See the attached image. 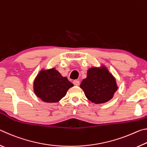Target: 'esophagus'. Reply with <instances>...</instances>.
<instances>
[{"label": "esophagus", "instance_id": "1", "mask_svg": "<svg viewBox=\"0 0 147 147\" xmlns=\"http://www.w3.org/2000/svg\"><path fill=\"white\" fill-rule=\"evenodd\" d=\"M73 84H74V86H78L80 85V81L79 80H75L73 81Z\"/></svg>", "mask_w": 147, "mask_h": 147}]
</instances>
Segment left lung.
Here are the masks:
<instances>
[{
	"label": "left lung",
	"instance_id": "8db88e82",
	"mask_svg": "<svg viewBox=\"0 0 147 147\" xmlns=\"http://www.w3.org/2000/svg\"><path fill=\"white\" fill-rule=\"evenodd\" d=\"M80 88L86 97L95 104H102L111 100L118 88L115 78L104 66L89 69Z\"/></svg>",
	"mask_w": 147,
	"mask_h": 147
}]
</instances>
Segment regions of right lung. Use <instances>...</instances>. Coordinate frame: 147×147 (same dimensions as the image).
<instances>
[{
    "instance_id": "right-lung-1",
    "label": "right lung",
    "mask_w": 147,
    "mask_h": 147,
    "mask_svg": "<svg viewBox=\"0 0 147 147\" xmlns=\"http://www.w3.org/2000/svg\"><path fill=\"white\" fill-rule=\"evenodd\" d=\"M73 86L67 77H63L53 68L39 72L34 80V90L35 94L45 102H57Z\"/></svg>"
}]
</instances>
